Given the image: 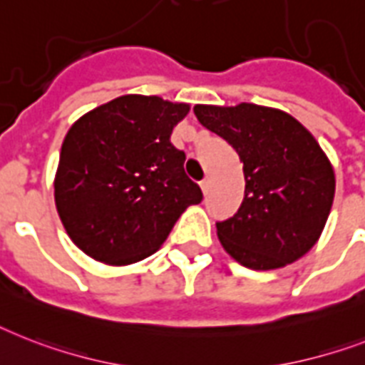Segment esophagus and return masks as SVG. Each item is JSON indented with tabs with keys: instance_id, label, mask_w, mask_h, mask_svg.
Instances as JSON below:
<instances>
[{
	"instance_id": "obj_1",
	"label": "esophagus",
	"mask_w": 365,
	"mask_h": 365,
	"mask_svg": "<svg viewBox=\"0 0 365 365\" xmlns=\"http://www.w3.org/2000/svg\"><path fill=\"white\" fill-rule=\"evenodd\" d=\"M200 189H202L204 195H208V191H210V180H208V178H204L202 182H200Z\"/></svg>"
}]
</instances>
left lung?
<instances>
[{
	"label": "left lung",
	"mask_w": 365,
	"mask_h": 365,
	"mask_svg": "<svg viewBox=\"0 0 365 365\" xmlns=\"http://www.w3.org/2000/svg\"><path fill=\"white\" fill-rule=\"evenodd\" d=\"M195 115L244 163V202L215 223L227 253L251 269L281 268L306 255L336 191L330 161L313 135L287 112L251 103L197 105Z\"/></svg>",
	"instance_id": "left-lung-1"
}]
</instances>
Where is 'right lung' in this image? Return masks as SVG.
<instances>
[{
  "label": "right lung",
  "mask_w": 365,
  "mask_h": 365,
  "mask_svg": "<svg viewBox=\"0 0 365 365\" xmlns=\"http://www.w3.org/2000/svg\"><path fill=\"white\" fill-rule=\"evenodd\" d=\"M189 106L123 96L82 115L65 136L54 182L61 223L91 259L133 264L155 253L202 191L185 176L170 133Z\"/></svg>",
  "instance_id": "add662e5"
}]
</instances>
